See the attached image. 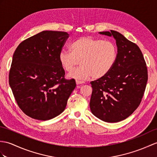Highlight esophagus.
I'll return each mask as SVG.
<instances>
[{"label":"esophagus","instance_id":"34e87169","mask_svg":"<svg viewBox=\"0 0 157 157\" xmlns=\"http://www.w3.org/2000/svg\"><path fill=\"white\" fill-rule=\"evenodd\" d=\"M76 84L77 85H79V84H83V83H85L84 82H82V81H79V80H76Z\"/></svg>","mask_w":157,"mask_h":157}]
</instances>
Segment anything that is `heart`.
Segmentation results:
<instances>
[{
  "mask_svg": "<svg viewBox=\"0 0 157 157\" xmlns=\"http://www.w3.org/2000/svg\"><path fill=\"white\" fill-rule=\"evenodd\" d=\"M70 52L62 50L59 54L60 64L66 71H71L79 61L80 66L69 74L68 77L83 80L104 77L111 70L117 58L118 49L114 43L90 37H81L73 42Z\"/></svg>",
  "mask_w": 157,
  "mask_h": 157,
  "instance_id": "1",
  "label": "heart"
}]
</instances>
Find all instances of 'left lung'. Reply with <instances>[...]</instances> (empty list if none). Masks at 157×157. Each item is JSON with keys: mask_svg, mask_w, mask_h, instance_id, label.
I'll return each mask as SVG.
<instances>
[{"mask_svg": "<svg viewBox=\"0 0 157 157\" xmlns=\"http://www.w3.org/2000/svg\"><path fill=\"white\" fill-rule=\"evenodd\" d=\"M99 33L114 38L118 54L108 74L91 82L93 90L90 107L99 119L118 122L128 118L140 105L148 80L147 67L135 43L115 31Z\"/></svg>", "mask_w": 157, "mask_h": 157, "instance_id": "1", "label": "left lung"}]
</instances>
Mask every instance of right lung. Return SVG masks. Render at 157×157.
I'll return each instance as SVG.
<instances>
[{"mask_svg": "<svg viewBox=\"0 0 157 157\" xmlns=\"http://www.w3.org/2000/svg\"><path fill=\"white\" fill-rule=\"evenodd\" d=\"M66 32L43 31L21 42L14 52L9 85L19 108L29 117L52 119L63 112L76 86L65 79L59 54Z\"/></svg>", "mask_w": 157, "mask_h": 157, "instance_id": "add662e5", "label": "right lung"}]
</instances>
